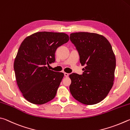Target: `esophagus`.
<instances>
[{"instance_id": "34e87169", "label": "esophagus", "mask_w": 130, "mask_h": 130, "mask_svg": "<svg viewBox=\"0 0 130 130\" xmlns=\"http://www.w3.org/2000/svg\"><path fill=\"white\" fill-rule=\"evenodd\" d=\"M64 76H65L66 77L69 76V74H68V73H66V72H64Z\"/></svg>"}]
</instances>
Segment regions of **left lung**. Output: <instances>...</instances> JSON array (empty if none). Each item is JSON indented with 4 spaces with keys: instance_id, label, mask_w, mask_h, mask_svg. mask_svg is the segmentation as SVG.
Wrapping results in <instances>:
<instances>
[{
    "instance_id": "8db88e82",
    "label": "left lung",
    "mask_w": 130,
    "mask_h": 130,
    "mask_svg": "<svg viewBox=\"0 0 130 130\" xmlns=\"http://www.w3.org/2000/svg\"><path fill=\"white\" fill-rule=\"evenodd\" d=\"M70 39L84 66L82 75H70V91L80 103L92 105L105 98L113 86L116 59L110 42L95 33H72Z\"/></svg>"
}]
</instances>
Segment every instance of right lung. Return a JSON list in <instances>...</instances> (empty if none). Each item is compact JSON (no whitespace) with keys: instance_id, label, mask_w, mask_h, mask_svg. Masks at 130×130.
<instances>
[{"instance_id":"1","label":"right lung","mask_w":130,"mask_h":130,"mask_svg":"<svg viewBox=\"0 0 130 130\" xmlns=\"http://www.w3.org/2000/svg\"><path fill=\"white\" fill-rule=\"evenodd\" d=\"M69 40L64 33L44 31L23 41L13 69L18 87L27 101L43 104L55 96L64 74L48 70L47 66L55 62L56 49Z\"/></svg>"}]
</instances>
